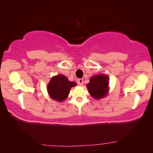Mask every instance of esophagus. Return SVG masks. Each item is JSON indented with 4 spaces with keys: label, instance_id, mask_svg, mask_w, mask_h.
Here are the masks:
<instances>
[{
    "label": "esophagus",
    "instance_id": "obj_1",
    "mask_svg": "<svg viewBox=\"0 0 153 153\" xmlns=\"http://www.w3.org/2000/svg\"><path fill=\"white\" fill-rule=\"evenodd\" d=\"M77 83H78L79 85H82L83 83V79H79L78 80H77Z\"/></svg>",
    "mask_w": 153,
    "mask_h": 153
}]
</instances>
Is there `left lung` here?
I'll return each mask as SVG.
<instances>
[{"label": "left lung", "instance_id": "obj_1", "mask_svg": "<svg viewBox=\"0 0 153 153\" xmlns=\"http://www.w3.org/2000/svg\"><path fill=\"white\" fill-rule=\"evenodd\" d=\"M87 88L92 97L99 100L105 97L108 93V79L104 74L97 75L91 77Z\"/></svg>", "mask_w": 153, "mask_h": 153}]
</instances>
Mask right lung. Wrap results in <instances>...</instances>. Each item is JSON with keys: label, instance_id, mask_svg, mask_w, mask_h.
<instances>
[{"label": "right lung", "instance_id": "right-lung-1", "mask_svg": "<svg viewBox=\"0 0 153 153\" xmlns=\"http://www.w3.org/2000/svg\"><path fill=\"white\" fill-rule=\"evenodd\" d=\"M76 85L74 81H69L64 75L59 74L51 79L48 85V93L52 99L62 102L68 97L71 88Z\"/></svg>", "mask_w": 153, "mask_h": 153}]
</instances>
